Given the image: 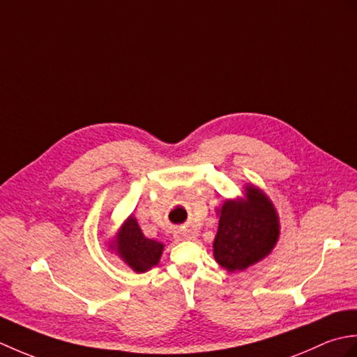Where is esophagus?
Wrapping results in <instances>:
<instances>
[{"label":"esophagus","mask_w":357,"mask_h":357,"mask_svg":"<svg viewBox=\"0 0 357 357\" xmlns=\"http://www.w3.org/2000/svg\"><path fill=\"white\" fill-rule=\"evenodd\" d=\"M176 238L181 239V241H193L196 239V233L190 231V230H185V231H179L176 234Z\"/></svg>","instance_id":"1"}]
</instances>
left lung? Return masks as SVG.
Wrapping results in <instances>:
<instances>
[{"label": "left lung", "mask_w": 357, "mask_h": 357, "mask_svg": "<svg viewBox=\"0 0 357 357\" xmlns=\"http://www.w3.org/2000/svg\"><path fill=\"white\" fill-rule=\"evenodd\" d=\"M279 236L276 210L261 190L247 188V199L225 201L213 242L215 259L229 271L245 270L275 247Z\"/></svg>", "instance_id": "1"}]
</instances>
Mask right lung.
Instances as JSON below:
<instances>
[{
	"label": "right lung",
	"mask_w": 357,
	"mask_h": 357,
	"mask_svg": "<svg viewBox=\"0 0 357 357\" xmlns=\"http://www.w3.org/2000/svg\"><path fill=\"white\" fill-rule=\"evenodd\" d=\"M116 250L119 256L130 265L135 271H147L159 262L164 245L161 242L144 236L138 222L130 216L116 236Z\"/></svg>",
	"instance_id": "obj_1"
}]
</instances>
